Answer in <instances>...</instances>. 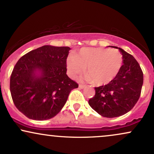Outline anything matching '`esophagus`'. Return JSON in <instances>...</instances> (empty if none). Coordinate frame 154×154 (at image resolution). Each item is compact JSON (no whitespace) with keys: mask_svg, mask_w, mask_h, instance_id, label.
I'll use <instances>...</instances> for the list:
<instances>
[{"mask_svg":"<svg viewBox=\"0 0 154 154\" xmlns=\"http://www.w3.org/2000/svg\"><path fill=\"white\" fill-rule=\"evenodd\" d=\"M84 87H85V85H83V84H79V88H81V89L84 88Z\"/></svg>","mask_w":154,"mask_h":154,"instance_id":"1","label":"esophagus"}]
</instances>
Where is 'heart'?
Here are the masks:
<instances>
[{
    "mask_svg": "<svg viewBox=\"0 0 154 154\" xmlns=\"http://www.w3.org/2000/svg\"><path fill=\"white\" fill-rule=\"evenodd\" d=\"M123 62L122 55L114 49L83 48L79 54H72L67 61V70L72 77L85 72L86 79L97 85L109 83L119 73Z\"/></svg>",
    "mask_w": 154,
    "mask_h": 154,
    "instance_id": "heart-1",
    "label": "heart"
}]
</instances>
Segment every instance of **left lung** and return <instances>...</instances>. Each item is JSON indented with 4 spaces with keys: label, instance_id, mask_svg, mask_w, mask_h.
<instances>
[{
    "label": "left lung",
    "instance_id": "obj_1",
    "mask_svg": "<svg viewBox=\"0 0 154 154\" xmlns=\"http://www.w3.org/2000/svg\"><path fill=\"white\" fill-rule=\"evenodd\" d=\"M118 49L123 57L119 73L109 84L95 88L94 97L88 101L92 109L107 118L117 117L131 110L140 96L143 83V73L138 62L131 54Z\"/></svg>",
    "mask_w": 154,
    "mask_h": 154
}]
</instances>
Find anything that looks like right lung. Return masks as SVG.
I'll return each mask as SVG.
<instances>
[{
  "instance_id": "add662e5",
  "label": "right lung",
  "mask_w": 154,
  "mask_h": 154,
  "mask_svg": "<svg viewBox=\"0 0 154 154\" xmlns=\"http://www.w3.org/2000/svg\"><path fill=\"white\" fill-rule=\"evenodd\" d=\"M69 47L43 45L22 56L12 71L10 91L17 109L29 119L46 120L61 110L78 84L66 75Z\"/></svg>"
}]
</instances>
